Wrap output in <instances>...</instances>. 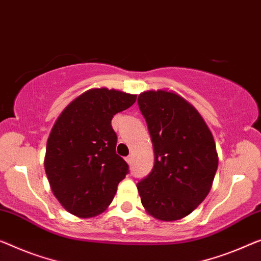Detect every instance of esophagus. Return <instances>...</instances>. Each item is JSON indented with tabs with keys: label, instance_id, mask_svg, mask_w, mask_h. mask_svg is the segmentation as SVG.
<instances>
[{
	"label": "esophagus",
	"instance_id": "esophagus-1",
	"mask_svg": "<svg viewBox=\"0 0 261 261\" xmlns=\"http://www.w3.org/2000/svg\"><path fill=\"white\" fill-rule=\"evenodd\" d=\"M125 161L127 162V164L131 165L132 164V155H127V157L125 158Z\"/></svg>",
	"mask_w": 261,
	"mask_h": 261
}]
</instances>
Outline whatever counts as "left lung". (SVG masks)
<instances>
[{
	"label": "left lung",
	"instance_id": "left-lung-1",
	"mask_svg": "<svg viewBox=\"0 0 261 261\" xmlns=\"http://www.w3.org/2000/svg\"><path fill=\"white\" fill-rule=\"evenodd\" d=\"M137 102L154 153L152 171L137 182L142 204L159 220L181 219L211 190L218 169L215 139L199 112L177 93L145 91Z\"/></svg>",
	"mask_w": 261,
	"mask_h": 261
}]
</instances>
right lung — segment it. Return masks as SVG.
<instances>
[{
  "label": "right lung",
  "mask_w": 261,
  "mask_h": 261,
  "mask_svg": "<svg viewBox=\"0 0 261 261\" xmlns=\"http://www.w3.org/2000/svg\"><path fill=\"white\" fill-rule=\"evenodd\" d=\"M137 96L107 88L82 93L64 109L46 143L44 169L62 206L81 218L95 217L111 204L129 165L116 153L114 115Z\"/></svg>",
  "instance_id": "add662e5"
}]
</instances>
